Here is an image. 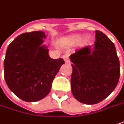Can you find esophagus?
Segmentation results:
<instances>
[{
    "mask_svg": "<svg viewBox=\"0 0 124 124\" xmlns=\"http://www.w3.org/2000/svg\"><path fill=\"white\" fill-rule=\"evenodd\" d=\"M63 59L65 63H70V59H69V56H68V55H67V54H65V55L63 56Z\"/></svg>",
    "mask_w": 124,
    "mask_h": 124,
    "instance_id": "1",
    "label": "esophagus"
}]
</instances>
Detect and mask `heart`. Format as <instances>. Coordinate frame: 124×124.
Segmentation results:
<instances>
[{
    "label": "heart",
    "mask_w": 124,
    "mask_h": 124,
    "mask_svg": "<svg viewBox=\"0 0 124 124\" xmlns=\"http://www.w3.org/2000/svg\"><path fill=\"white\" fill-rule=\"evenodd\" d=\"M80 38H81V35L77 34V35H73L70 36L68 38H67L66 40L70 44H74V43L78 42L80 39Z\"/></svg>",
    "instance_id": "heart-1"
}]
</instances>
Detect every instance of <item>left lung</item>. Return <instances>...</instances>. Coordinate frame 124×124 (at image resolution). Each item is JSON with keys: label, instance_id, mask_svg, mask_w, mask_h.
Here are the masks:
<instances>
[{"label": "left lung", "instance_id": "left-lung-1", "mask_svg": "<svg viewBox=\"0 0 124 124\" xmlns=\"http://www.w3.org/2000/svg\"><path fill=\"white\" fill-rule=\"evenodd\" d=\"M71 89L80 102L95 104L107 98L119 79L120 64L114 44L95 31V46H85L70 55Z\"/></svg>", "mask_w": 124, "mask_h": 124}]
</instances>
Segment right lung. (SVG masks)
Masks as SVG:
<instances>
[{
    "instance_id": "right-lung-1",
    "label": "right lung",
    "mask_w": 124,
    "mask_h": 124,
    "mask_svg": "<svg viewBox=\"0 0 124 124\" xmlns=\"http://www.w3.org/2000/svg\"><path fill=\"white\" fill-rule=\"evenodd\" d=\"M43 31L18 35L8 46L4 61V76L8 87L26 102H37L50 93L61 66V58L52 59L44 45Z\"/></svg>"
}]
</instances>
